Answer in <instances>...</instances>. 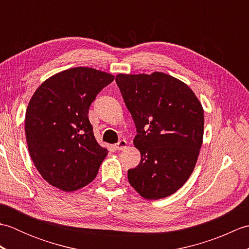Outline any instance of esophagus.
I'll return each mask as SVG.
<instances>
[{
    "label": "esophagus",
    "instance_id": "1",
    "mask_svg": "<svg viewBox=\"0 0 249 249\" xmlns=\"http://www.w3.org/2000/svg\"><path fill=\"white\" fill-rule=\"evenodd\" d=\"M126 146H127V141H126V140H121V141L118 142V143L114 144L115 150H118V151L125 150Z\"/></svg>",
    "mask_w": 249,
    "mask_h": 249
}]
</instances>
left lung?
Wrapping results in <instances>:
<instances>
[{
	"mask_svg": "<svg viewBox=\"0 0 249 249\" xmlns=\"http://www.w3.org/2000/svg\"><path fill=\"white\" fill-rule=\"evenodd\" d=\"M137 135L138 166L129 184L141 197L157 200L181 188L193 173L203 141L202 105L186 83L167 73L115 77Z\"/></svg>",
	"mask_w": 249,
	"mask_h": 249,
	"instance_id": "left-lung-1",
	"label": "left lung"
}]
</instances>
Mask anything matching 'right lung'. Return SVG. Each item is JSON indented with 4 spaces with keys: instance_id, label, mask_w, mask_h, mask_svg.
Segmentation results:
<instances>
[{
    "instance_id": "right-lung-1",
    "label": "right lung",
    "mask_w": 249,
    "mask_h": 249,
    "mask_svg": "<svg viewBox=\"0 0 249 249\" xmlns=\"http://www.w3.org/2000/svg\"><path fill=\"white\" fill-rule=\"evenodd\" d=\"M114 76L89 67L57 72L37 88L25 112V136L37 170L52 186L75 192L97 176L108 150L89 121L96 95Z\"/></svg>"
}]
</instances>
